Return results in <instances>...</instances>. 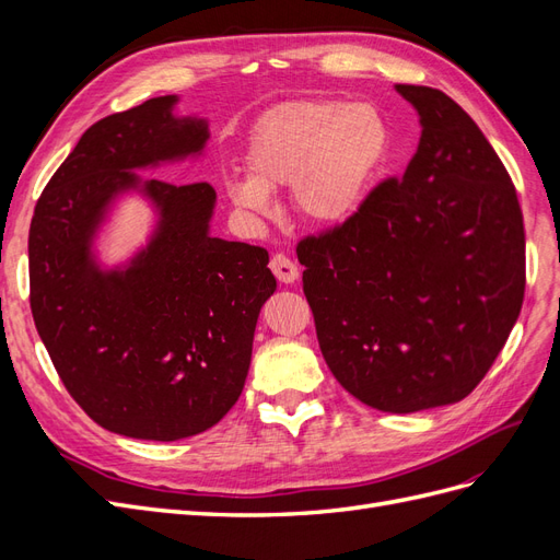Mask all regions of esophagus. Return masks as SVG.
Here are the masks:
<instances>
[{"mask_svg": "<svg viewBox=\"0 0 560 560\" xmlns=\"http://www.w3.org/2000/svg\"><path fill=\"white\" fill-rule=\"evenodd\" d=\"M270 270H273V276L284 284H292L299 278V266L290 257H284V254H273Z\"/></svg>", "mask_w": 560, "mask_h": 560, "instance_id": "obj_1", "label": "esophagus"}]
</instances>
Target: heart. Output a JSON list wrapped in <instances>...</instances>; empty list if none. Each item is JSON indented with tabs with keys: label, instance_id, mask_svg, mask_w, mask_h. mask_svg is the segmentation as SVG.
Wrapping results in <instances>:
<instances>
[{
	"label": "heart",
	"instance_id": "1",
	"mask_svg": "<svg viewBox=\"0 0 560 560\" xmlns=\"http://www.w3.org/2000/svg\"><path fill=\"white\" fill-rule=\"evenodd\" d=\"M393 151V130L371 103H292L252 128L247 175L226 182V196L247 217L276 210L273 194L292 186L296 212L336 226L358 212Z\"/></svg>",
	"mask_w": 560,
	"mask_h": 560
}]
</instances>
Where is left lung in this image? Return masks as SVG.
Instances as JSON below:
<instances>
[{
	"mask_svg": "<svg viewBox=\"0 0 560 560\" xmlns=\"http://www.w3.org/2000/svg\"><path fill=\"white\" fill-rule=\"evenodd\" d=\"M420 121L399 179L296 247L319 350L336 381L385 413L465 399L514 329L525 290L516 189L453 100L397 83Z\"/></svg>",
	"mask_w": 560,
	"mask_h": 560,
	"instance_id": "8db88e82",
	"label": "left lung"
}]
</instances>
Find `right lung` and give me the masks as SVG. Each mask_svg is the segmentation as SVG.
Instances as JSON below:
<instances>
[{"mask_svg":"<svg viewBox=\"0 0 560 560\" xmlns=\"http://www.w3.org/2000/svg\"><path fill=\"white\" fill-rule=\"evenodd\" d=\"M177 103L151 97L83 132L37 200L27 245L32 317L67 393L97 425L149 442L200 434L231 411L278 287L264 247L210 233V184L140 175L206 151L208 121ZM124 195L148 200L155 229L105 267L96 235Z\"/></svg>","mask_w":560,"mask_h":560,"instance_id":"obj_1","label":"right lung"}]
</instances>
